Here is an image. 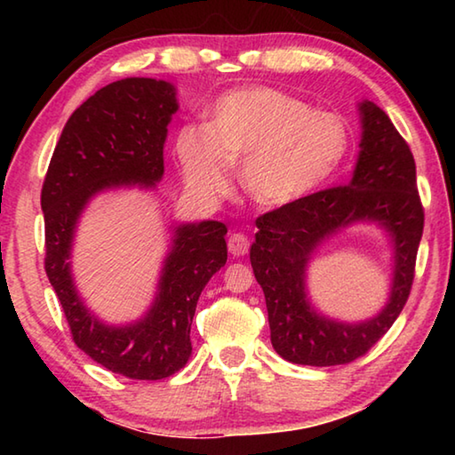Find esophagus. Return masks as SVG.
Here are the masks:
<instances>
[{
	"label": "esophagus",
	"instance_id": "esophagus-1",
	"mask_svg": "<svg viewBox=\"0 0 455 455\" xmlns=\"http://www.w3.org/2000/svg\"><path fill=\"white\" fill-rule=\"evenodd\" d=\"M249 246H251V241H249V236H246V235H243V233L230 235L228 252L233 257H244L246 252H249Z\"/></svg>",
	"mask_w": 455,
	"mask_h": 455
}]
</instances>
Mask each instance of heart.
I'll return each mask as SVG.
<instances>
[{
  "instance_id": "b5f03b06",
  "label": "heart",
  "mask_w": 455,
  "mask_h": 455,
  "mask_svg": "<svg viewBox=\"0 0 455 455\" xmlns=\"http://www.w3.org/2000/svg\"><path fill=\"white\" fill-rule=\"evenodd\" d=\"M349 148L343 120L311 110L271 88L236 90L212 106L206 126L187 124L174 152L192 195L214 198L228 187V166L260 206H284L319 188Z\"/></svg>"
}]
</instances>
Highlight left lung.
<instances>
[{"mask_svg":"<svg viewBox=\"0 0 455 455\" xmlns=\"http://www.w3.org/2000/svg\"><path fill=\"white\" fill-rule=\"evenodd\" d=\"M361 152L353 179L257 219L251 265L263 287L271 343L283 359L299 365L351 363L387 333L410 297L423 233V206L410 146L379 106L361 102ZM357 220H377L395 238L396 267L384 311L363 323L333 322L310 309L304 268L329 234Z\"/></svg>","mask_w":455,"mask_h":455,"instance_id":"8db88e82","label":"left lung"}]
</instances>
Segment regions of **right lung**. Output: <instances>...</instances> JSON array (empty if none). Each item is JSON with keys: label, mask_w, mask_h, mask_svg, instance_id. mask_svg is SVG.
I'll list each match as a JSON object with an SVG mask.
<instances>
[{"label": "right lung", "mask_w": 455, "mask_h": 455, "mask_svg": "<svg viewBox=\"0 0 455 455\" xmlns=\"http://www.w3.org/2000/svg\"><path fill=\"white\" fill-rule=\"evenodd\" d=\"M176 110V92L168 82L108 84L66 122L42 187L45 275L74 343L96 363L130 379H164L187 365L198 297L227 263V227L217 220L176 227L156 301L144 319L126 327L104 325L84 307L68 259L76 222L96 192L134 184L150 188L163 179L166 126Z\"/></svg>", "instance_id": "add662e5"}]
</instances>
